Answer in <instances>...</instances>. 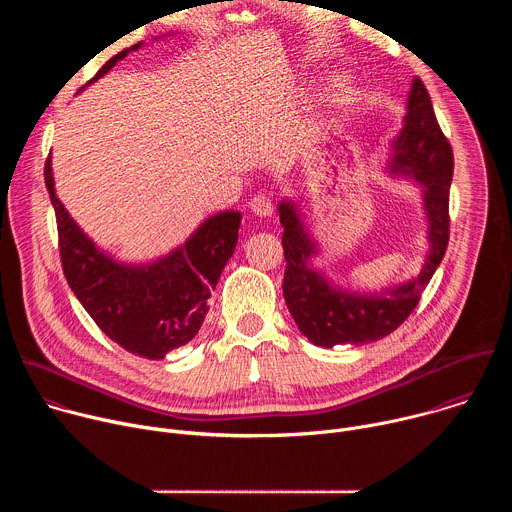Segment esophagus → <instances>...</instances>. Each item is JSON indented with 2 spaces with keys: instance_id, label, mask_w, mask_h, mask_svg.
I'll list each match as a JSON object with an SVG mask.
<instances>
[{
  "instance_id": "obj_1",
  "label": "esophagus",
  "mask_w": 512,
  "mask_h": 512,
  "mask_svg": "<svg viewBox=\"0 0 512 512\" xmlns=\"http://www.w3.org/2000/svg\"><path fill=\"white\" fill-rule=\"evenodd\" d=\"M249 206H251V212L257 214V216H261V218H267V216L273 214V202H271L267 196H263V194H257V196L251 200Z\"/></svg>"
}]
</instances>
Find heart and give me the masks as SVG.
Segmentation results:
<instances>
[{"label": "heart", "instance_id": "heart-1", "mask_svg": "<svg viewBox=\"0 0 512 512\" xmlns=\"http://www.w3.org/2000/svg\"><path fill=\"white\" fill-rule=\"evenodd\" d=\"M348 93H350V91H348L346 83H344V81H338V83L328 91V95L324 97V101L328 103V107L340 109V107H344V105L348 103V99H350Z\"/></svg>", "mask_w": 512, "mask_h": 512}]
</instances>
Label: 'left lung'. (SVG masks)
<instances>
[{"label": "left lung", "instance_id": "obj_1", "mask_svg": "<svg viewBox=\"0 0 512 512\" xmlns=\"http://www.w3.org/2000/svg\"><path fill=\"white\" fill-rule=\"evenodd\" d=\"M389 170L391 174L413 178L423 188L429 221V255L417 277L377 294H356L328 283L310 265V259L316 255V243L310 239L294 202L281 200L277 208L283 227L285 304L302 334L316 346L367 344L397 330L419 304L423 289L446 255L454 154L435 119L429 93L417 77L409 91L403 127L393 141Z\"/></svg>", "mask_w": 512, "mask_h": 512}]
</instances>
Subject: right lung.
Segmentation results:
<instances>
[{
	"mask_svg": "<svg viewBox=\"0 0 512 512\" xmlns=\"http://www.w3.org/2000/svg\"><path fill=\"white\" fill-rule=\"evenodd\" d=\"M139 46L115 54L89 83ZM44 180L56 212L64 277L105 336L150 360L188 344L208 314L210 291L235 253L241 212L225 210L206 218L182 247L156 263L125 265L99 251L72 221L54 192L50 158Z\"/></svg>",
	"mask_w": 512,
	"mask_h": 512,
	"instance_id": "right-lung-1",
	"label": "right lung"
}]
</instances>
